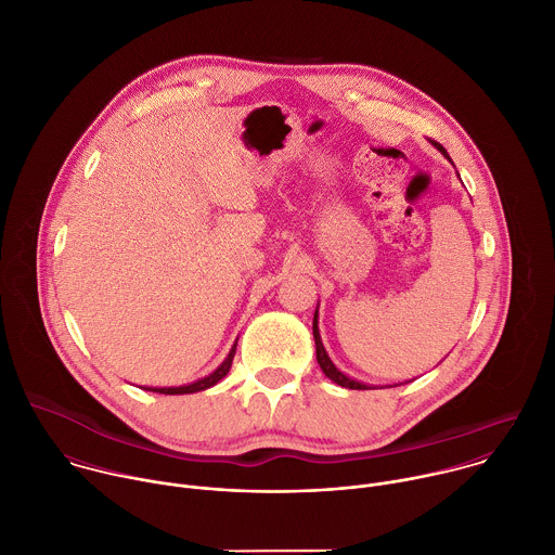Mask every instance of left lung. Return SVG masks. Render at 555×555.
Returning <instances> with one entry per match:
<instances>
[{
	"label": "left lung",
	"instance_id": "left-lung-1",
	"mask_svg": "<svg viewBox=\"0 0 555 555\" xmlns=\"http://www.w3.org/2000/svg\"><path fill=\"white\" fill-rule=\"evenodd\" d=\"M437 149H439L443 155H448V153H446V149H443L441 144H437ZM313 340H315V360H319V364H321L323 373H325L330 379H334L338 386L353 388V390H366V388H371V386H366V384H360V382H356V379L347 377L345 373H340V371L334 366V362L330 360V356H327V351H325V347H323L321 334H319V311L313 313Z\"/></svg>",
	"mask_w": 555,
	"mask_h": 555
}]
</instances>
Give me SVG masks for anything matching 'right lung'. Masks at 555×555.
Here are the masks:
<instances>
[{"instance_id":"1","label":"right lung","mask_w":555,"mask_h":555,"mask_svg":"<svg viewBox=\"0 0 555 555\" xmlns=\"http://www.w3.org/2000/svg\"><path fill=\"white\" fill-rule=\"evenodd\" d=\"M234 351H236V345L230 349L228 358L221 362V366L217 371H212L210 375H206L204 379H197L189 386H176V388H146V390H155V392H165V395H184V392H197V390H204V388H210L215 386L221 377H225V373L230 371L232 366V358H234Z\"/></svg>"}]
</instances>
